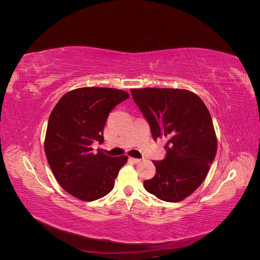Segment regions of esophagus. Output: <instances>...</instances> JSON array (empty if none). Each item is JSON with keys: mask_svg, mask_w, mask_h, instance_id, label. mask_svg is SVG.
Instances as JSON below:
<instances>
[{"mask_svg": "<svg viewBox=\"0 0 260 260\" xmlns=\"http://www.w3.org/2000/svg\"><path fill=\"white\" fill-rule=\"evenodd\" d=\"M131 161H133V162H135V164H138V162H140L141 160H142V159H141V158H133V157H130V158H129Z\"/></svg>", "mask_w": 260, "mask_h": 260, "instance_id": "1", "label": "esophagus"}]
</instances>
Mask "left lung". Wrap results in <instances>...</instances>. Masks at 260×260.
I'll list each match as a JSON object with an SVG mask.
<instances>
[{"label":"left lung","instance_id":"left-lung-1","mask_svg":"<svg viewBox=\"0 0 260 260\" xmlns=\"http://www.w3.org/2000/svg\"><path fill=\"white\" fill-rule=\"evenodd\" d=\"M153 139L166 138V157L154 160L156 175L145 190L165 202L184 200L205 180L217 153V139L206 105L182 89H131Z\"/></svg>","mask_w":260,"mask_h":260}]
</instances>
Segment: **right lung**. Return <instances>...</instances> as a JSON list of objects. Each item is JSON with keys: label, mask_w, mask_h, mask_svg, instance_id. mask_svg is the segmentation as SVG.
Here are the masks:
<instances>
[{"label": "right lung", "mask_w": 260, "mask_h": 260, "mask_svg": "<svg viewBox=\"0 0 260 260\" xmlns=\"http://www.w3.org/2000/svg\"><path fill=\"white\" fill-rule=\"evenodd\" d=\"M130 98L112 88H80L67 92L52 111L44 151L57 182L70 195L84 202L111 192L127 156L111 157L92 143H103V130L112 109Z\"/></svg>", "instance_id": "add662e5"}]
</instances>
